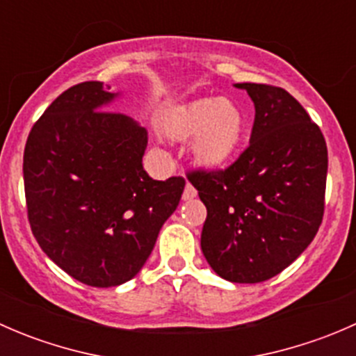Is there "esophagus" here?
<instances>
[{
  "instance_id": "34e87169",
  "label": "esophagus",
  "mask_w": 356,
  "mask_h": 356,
  "mask_svg": "<svg viewBox=\"0 0 356 356\" xmlns=\"http://www.w3.org/2000/svg\"><path fill=\"white\" fill-rule=\"evenodd\" d=\"M196 195H198V193H196L195 186L189 184V182H188V184H186V188H184V193H182V200L189 201V200L196 198Z\"/></svg>"
}]
</instances>
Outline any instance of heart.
<instances>
[{
  "instance_id": "heart-1",
  "label": "heart",
  "mask_w": 356,
  "mask_h": 356,
  "mask_svg": "<svg viewBox=\"0 0 356 356\" xmlns=\"http://www.w3.org/2000/svg\"><path fill=\"white\" fill-rule=\"evenodd\" d=\"M163 129L175 139L195 135L191 143L195 160L207 168H222L234 160L243 146L248 117L234 99L207 98L168 115Z\"/></svg>"
}]
</instances>
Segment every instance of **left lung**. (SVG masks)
<instances>
[{
    "label": "left lung",
    "mask_w": 356,
    "mask_h": 356,
    "mask_svg": "<svg viewBox=\"0 0 356 356\" xmlns=\"http://www.w3.org/2000/svg\"><path fill=\"white\" fill-rule=\"evenodd\" d=\"M254 105L250 146L225 170L188 175L207 207L201 251L222 279L254 284L289 267L324 217L327 146L282 88L236 84Z\"/></svg>",
    "instance_id": "8db88e82"
}]
</instances>
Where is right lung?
Wrapping results in <instances>:
<instances>
[{
  "mask_svg": "<svg viewBox=\"0 0 356 356\" xmlns=\"http://www.w3.org/2000/svg\"><path fill=\"white\" fill-rule=\"evenodd\" d=\"M118 96L98 81L72 86L35 122L24 152L32 234L92 288L120 286L141 270L186 184L155 181L143 168L146 129L105 111Z\"/></svg>",
  "mask_w": 356,
  "mask_h": 356,
  "instance_id": "right-lung-1",
  "label": "right lung"
}]
</instances>
